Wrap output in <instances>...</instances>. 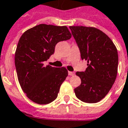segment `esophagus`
Segmentation results:
<instances>
[{
  "label": "esophagus",
  "mask_w": 128,
  "mask_h": 128,
  "mask_svg": "<svg viewBox=\"0 0 128 128\" xmlns=\"http://www.w3.org/2000/svg\"><path fill=\"white\" fill-rule=\"evenodd\" d=\"M68 73H69V75H70V76H74V75H75V73H74V72L69 71V72H68Z\"/></svg>",
  "instance_id": "obj_1"
}]
</instances>
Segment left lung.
<instances>
[{"mask_svg":"<svg viewBox=\"0 0 128 128\" xmlns=\"http://www.w3.org/2000/svg\"><path fill=\"white\" fill-rule=\"evenodd\" d=\"M82 60L88 61L84 72H76L82 80L74 90L76 97L94 104L106 97L118 74V55L116 45L102 30L92 26H70Z\"/></svg>","mask_w":128,"mask_h":128,"instance_id":"left-lung-1","label":"left lung"}]
</instances>
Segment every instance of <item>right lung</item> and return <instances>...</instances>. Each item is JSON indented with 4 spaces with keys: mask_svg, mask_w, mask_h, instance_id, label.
Segmentation results:
<instances>
[{
    "mask_svg": "<svg viewBox=\"0 0 128 128\" xmlns=\"http://www.w3.org/2000/svg\"><path fill=\"white\" fill-rule=\"evenodd\" d=\"M71 37L66 26L46 24L29 28L20 36L14 55L18 80L26 97L34 103L48 104L57 98L68 71L43 63L54 53L57 42Z\"/></svg>",
    "mask_w": 128,
    "mask_h": 128,
    "instance_id": "obj_1",
    "label": "right lung"
}]
</instances>
